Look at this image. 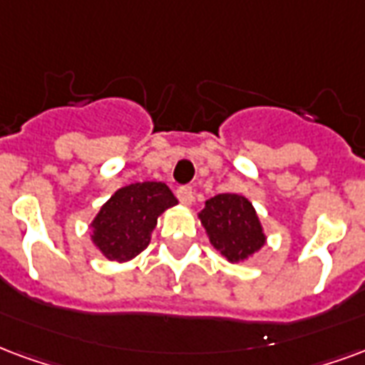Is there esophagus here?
Returning a JSON list of instances; mask_svg holds the SVG:
<instances>
[{
	"instance_id": "34e87169",
	"label": "esophagus",
	"mask_w": 365,
	"mask_h": 365,
	"mask_svg": "<svg viewBox=\"0 0 365 365\" xmlns=\"http://www.w3.org/2000/svg\"><path fill=\"white\" fill-rule=\"evenodd\" d=\"M175 195H178V199H180L183 205L193 203V190H191L190 185H182V187H178Z\"/></svg>"
}]
</instances>
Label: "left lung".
Masks as SVG:
<instances>
[{
	"instance_id": "8db88e82",
	"label": "left lung",
	"mask_w": 365,
	"mask_h": 365,
	"mask_svg": "<svg viewBox=\"0 0 365 365\" xmlns=\"http://www.w3.org/2000/svg\"><path fill=\"white\" fill-rule=\"evenodd\" d=\"M199 218L212 247L230 263L245 261L265 245L267 237L257 212L244 195L220 193L210 197Z\"/></svg>"
}]
</instances>
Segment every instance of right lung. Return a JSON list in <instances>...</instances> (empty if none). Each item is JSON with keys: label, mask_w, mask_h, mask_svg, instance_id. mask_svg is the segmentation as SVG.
<instances>
[{"label": "right lung", "mask_w": 365, "mask_h": 365, "mask_svg": "<svg viewBox=\"0 0 365 365\" xmlns=\"http://www.w3.org/2000/svg\"><path fill=\"white\" fill-rule=\"evenodd\" d=\"M174 205H178V199L166 183L125 185L115 191L94 217L91 240L110 261H129L147 247L158 217Z\"/></svg>", "instance_id": "1"}]
</instances>
